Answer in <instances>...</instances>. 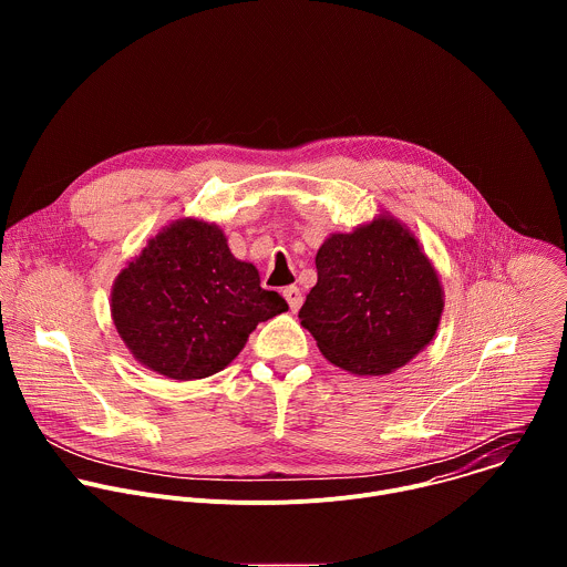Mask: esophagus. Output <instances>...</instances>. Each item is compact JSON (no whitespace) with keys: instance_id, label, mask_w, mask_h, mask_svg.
I'll list each match as a JSON object with an SVG mask.
<instances>
[{"instance_id":"esophagus-1","label":"esophagus","mask_w":567,"mask_h":567,"mask_svg":"<svg viewBox=\"0 0 567 567\" xmlns=\"http://www.w3.org/2000/svg\"><path fill=\"white\" fill-rule=\"evenodd\" d=\"M282 296H285V300L289 302V309L291 311H298L300 309V305H302V293H300V289L298 287H285L282 289Z\"/></svg>"}]
</instances>
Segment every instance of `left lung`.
<instances>
[{
  "label": "left lung",
  "instance_id": "1",
  "mask_svg": "<svg viewBox=\"0 0 567 567\" xmlns=\"http://www.w3.org/2000/svg\"><path fill=\"white\" fill-rule=\"evenodd\" d=\"M316 271L298 318L337 368L390 374L435 339L442 280L415 233L390 213L332 233L316 254Z\"/></svg>",
  "mask_w": 567,
  "mask_h": 567
}]
</instances>
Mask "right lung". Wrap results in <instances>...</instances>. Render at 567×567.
<instances>
[{
  "instance_id": "right-lung-1",
  "label": "right lung",
  "mask_w": 567,
  "mask_h": 567,
  "mask_svg": "<svg viewBox=\"0 0 567 567\" xmlns=\"http://www.w3.org/2000/svg\"><path fill=\"white\" fill-rule=\"evenodd\" d=\"M289 305L260 287L251 262L237 260L215 221L182 217L147 239L116 276L114 328L132 357L175 381L224 370L249 334Z\"/></svg>"
}]
</instances>
